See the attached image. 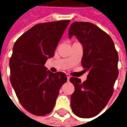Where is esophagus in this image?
<instances>
[{"mask_svg":"<svg viewBox=\"0 0 127 127\" xmlns=\"http://www.w3.org/2000/svg\"><path fill=\"white\" fill-rule=\"evenodd\" d=\"M66 77H67V80H68V81H69L70 78V75L69 74H66Z\"/></svg>","mask_w":127,"mask_h":127,"instance_id":"obj_1","label":"esophagus"}]
</instances>
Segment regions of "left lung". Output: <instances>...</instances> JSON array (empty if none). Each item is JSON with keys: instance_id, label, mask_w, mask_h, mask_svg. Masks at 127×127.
<instances>
[{"instance_id": "8db88e82", "label": "left lung", "mask_w": 127, "mask_h": 127, "mask_svg": "<svg viewBox=\"0 0 127 127\" xmlns=\"http://www.w3.org/2000/svg\"><path fill=\"white\" fill-rule=\"evenodd\" d=\"M75 36L83 47L82 65L89 72L85 81L70 77L75 91L70 105L75 115L82 118L94 117L105 108L113 94L118 77V54L112 38L90 22H73L68 36Z\"/></svg>"}]
</instances>
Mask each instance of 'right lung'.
Instances as JSON below:
<instances>
[{"mask_svg":"<svg viewBox=\"0 0 127 127\" xmlns=\"http://www.w3.org/2000/svg\"><path fill=\"white\" fill-rule=\"evenodd\" d=\"M70 20L38 24L18 38L10 59V82L22 105L42 116L53 110L67 77L45 66L54 52Z\"/></svg>","mask_w":127,"mask_h":127,"instance_id":"obj_1","label":"right lung"}]
</instances>
